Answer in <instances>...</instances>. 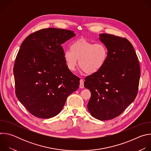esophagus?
<instances>
[{
	"instance_id": "1",
	"label": "esophagus",
	"mask_w": 151,
	"mask_h": 151,
	"mask_svg": "<svg viewBox=\"0 0 151 151\" xmlns=\"http://www.w3.org/2000/svg\"><path fill=\"white\" fill-rule=\"evenodd\" d=\"M79 87L81 88H83L84 87V84H83V79L80 80V84H79Z\"/></svg>"
}]
</instances>
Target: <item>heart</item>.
I'll return each instance as SVG.
<instances>
[{
	"label": "heart",
	"instance_id": "obj_1",
	"mask_svg": "<svg viewBox=\"0 0 151 151\" xmlns=\"http://www.w3.org/2000/svg\"><path fill=\"white\" fill-rule=\"evenodd\" d=\"M70 51L64 53L68 69L73 72L78 66L88 75L99 72L105 65L108 58V50L101 43H94L85 39H79L70 46Z\"/></svg>",
	"mask_w": 151,
	"mask_h": 151
}]
</instances>
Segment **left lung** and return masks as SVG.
I'll return each mask as SVG.
<instances>
[{"label": "left lung", "mask_w": 151, "mask_h": 151, "mask_svg": "<svg viewBox=\"0 0 151 151\" xmlns=\"http://www.w3.org/2000/svg\"><path fill=\"white\" fill-rule=\"evenodd\" d=\"M108 50L104 67L85 78L84 87L91 96L87 107L94 118L110 120L120 115L137 96L140 64L130 42L113 35H99Z\"/></svg>", "instance_id": "left-lung-1"}]
</instances>
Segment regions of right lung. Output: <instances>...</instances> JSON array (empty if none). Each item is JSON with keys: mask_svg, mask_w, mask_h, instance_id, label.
<instances>
[{"mask_svg": "<svg viewBox=\"0 0 151 151\" xmlns=\"http://www.w3.org/2000/svg\"><path fill=\"white\" fill-rule=\"evenodd\" d=\"M75 36L68 30L44 29L29 35L20 47L14 67L15 94L35 116H56L79 88L80 79L68 69L61 46Z\"/></svg>", "mask_w": 151, "mask_h": 151, "instance_id": "1", "label": "right lung"}]
</instances>
